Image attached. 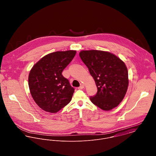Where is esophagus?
<instances>
[{
    "mask_svg": "<svg viewBox=\"0 0 156 156\" xmlns=\"http://www.w3.org/2000/svg\"><path fill=\"white\" fill-rule=\"evenodd\" d=\"M83 88H84V85H81L78 88V89H83Z\"/></svg>",
    "mask_w": 156,
    "mask_h": 156,
    "instance_id": "1",
    "label": "esophagus"
}]
</instances>
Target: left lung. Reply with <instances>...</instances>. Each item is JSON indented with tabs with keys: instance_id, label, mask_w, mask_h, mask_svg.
<instances>
[{
	"instance_id": "8db88e82",
	"label": "left lung",
	"mask_w": 156,
	"mask_h": 156,
	"mask_svg": "<svg viewBox=\"0 0 156 156\" xmlns=\"http://www.w3.org/2000/svg\"><path fill=\"white\" fill-rule=\"evenodd\" d=\"M79 56L88 68L97 87V94L90 97L92 103L104 111L118 106L129 85L128 71L124 62L109 52L83 50Z\"/></svg>"
}]
</instances>
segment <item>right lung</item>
Masks as SVG:
<instances>
[{
  "instance_id": "obj_1",
  "label": "right lung",
  "mask_w": 156,
  "mask_h": 156,
  "mask_svg": "<svg viewBox=\"0 0 156 156\" xmlns=\"http://www.w3.org/2000/svg\"><path fill=\"white\" fill-rule=\"evenodd\" d=\"M76 51H56L42 58L31 69L29 87L37 105L45 111L56 113L71 100L74 92L62 72L73 60Z\"/></svg>"
}]
</instances>
